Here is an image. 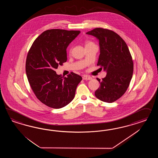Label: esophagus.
<instances>
[{
  "label": "esophagus",
  "mask_w": 158,
  "mask_h": 158,
  "mask_svg": "<svg viewBox=\"0 0 158 158\" xmlns=\"http://www.w3.org/2000/svg\"><path fill=\"white\" fill-rule=\"evenodd\" d=\"M92 79V77H89V76H87V75H83V80H91Z\"/></svg>",
  "instance_id": "obj_1"
}]
</instances>
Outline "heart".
Returning a JSON list of instances; mask_svg holds the SVG:
<instances>
[{
    "label": "heart",
    "instance_id": "heart-1",
    "mask_svg": "<svg viewBox=\"0 0 158 158\" xmlns=\"http://www.w3.org/2000/svg\"><path fill=\"white\" fill-rule=\"evenodd\" d=\"M85 47L86 46H90V45H91V44H94V43H93V42H91V41H90V40H87L85 42ZM71 48H69V53H71Z\"/></svg>",
    "mask_w": 158,
    "mask_h": 158
}]
</instances>
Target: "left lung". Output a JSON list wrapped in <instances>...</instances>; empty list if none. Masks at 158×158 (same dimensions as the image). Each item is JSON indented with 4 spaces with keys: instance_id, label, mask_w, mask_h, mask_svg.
I'll return each instance as SVG.
<instances>
[{
    "instance_id": "left-lung-1",
    "label": "left lung",
    "mask_w": 158,
    "mask_h": 158,
    "mask_svg": "<svg viewBox=\"0 0 158 158\" xmlns=\"http://www.w3.org/2000/svg\"><path fill=\"white\" fill-rule=\"evenodd\" d=\"M86 34L99 40L100 54L97 66L106 71V77L100 81L95 91L96 97L111 103L123 96L129 86L133 73V61L129 48L118 34L108 29L96 28Z\"/></svg>"
}]
</instances>
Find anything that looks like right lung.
<instances>
[{
    "mask_svg": "<svg viewBox=\"0 0 158 158\" xmlns=\"http://www.w3.org/2000/svg\"><path fill=\"white\" fill-rule=\"evenodd\" d=\"M80 31L48 29L35 40L29 50L25 70L29 83L37 98L50 108L68 105L75 95L82 77L73 72L67 77L55 71L67 60V47Z\"/></svg>",
    "mask_w": 158,
    "mask_h": 158,
    "instance_id": "1",
    "label": "right lung"
}]
</instances>
